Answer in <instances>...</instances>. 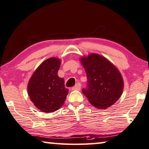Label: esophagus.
<instances>
[{"label": "esophagus", "mask_w": 149, "mask_h": 149, "mask_svg": "<svg viewBox=\"0 0 149 149\" xmlns=\"http://www.w3.org/2000/svg\"><path fill=\"white\" fill-rule=\"evenodd\" d=\"M80 88H81L80 83H77L75 84V86H74V87L72 88V90H80Z\"/></svg>", "instance_id": "obj_1"}]
</instances>
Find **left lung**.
I'll use <instances>...</instances> for the list:
<instances>
[{"instance_id": "1", "label": "left lung", "mask_w": 149, "mask_h": 149, "mask_svg": "<svg viewBox=\"0 0 149 149\" xmlns=\"http://www.w3.org/2000/svg\"><path fill=\"white\" fill-rule=\"evenodd\" d=\"M88 78L82 92L90 102L100 109L114 104L123 91V79L119 71L106 58L91 54L81 59Z\"/></svg>"}]
</instances>
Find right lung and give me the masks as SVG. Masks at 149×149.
I'll return each mask as SVG.
<instances>
[{
	"label": "right lung",
	"instance_id": "add662e5",
	"mask_svg": "<svg viewBox=\"0 0 149 149\" xmlns=\"http://www.w3.org/2000/svg\"><path fill=\"white\" fill-rule=\"evenodd\" d=\"M59 66V59H47L37 68L29 81V96L42 112L51 113L58 110L68 94L64 79L57 75Z\"/></svg>",
	"mask_w": 149,
	"mask_h": 149
}]
</instances>
